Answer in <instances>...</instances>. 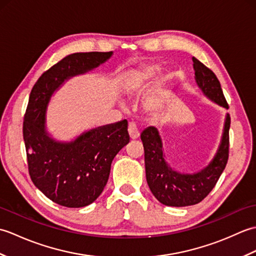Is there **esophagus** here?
Here are the masks:
<instances>
[{"instance_id": "esophagus-1", "label": "esophagus", "mask_w": 256, "mask_h": 256, "mask_svg": "<svg viewBox=\"0 0 256 256\" xmlns=\"http://www.w3.org/2000/svg\"><path fill=\"white\" fill-rule=\"evenodd\" d=\"M128 131L130 138H131L132 140H136L140 136V132H138V126H136V124H135L134 122H131V123L128 124Z\"/></svg>"}]
</instances>
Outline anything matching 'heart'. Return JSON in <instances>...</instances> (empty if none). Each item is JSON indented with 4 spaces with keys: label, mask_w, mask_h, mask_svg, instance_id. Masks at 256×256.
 I'll list each match as a JSON object with an SVG mask.
<instances>
[{
    "label": "heart",
    "mask_w": 256,
    "mask_h": 256,
    "mask_svg": "<svg viewBox=\"0 0 256 256\" xmlns=\"http://www.w3.org/2000/svg\"><path fill=\"white\" fill-rule=\"evenodd\" d=\"M158 72H160V67L157 66H150L140 70V72H136L132 76L131 80H130L128 89L131 91L136 90L138 86L145 84L146 81L155 78L156 76L158 74Z\"/></svg>",
    "instance_id": "1"
}]
</instances>
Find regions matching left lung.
<instances>
[{
	"instance_id": "obj_1",
	"label": "left lung",
	"mask_w": 256,
	"mask_h": 256,
	"mask_svg": "<svg viewBox=\"0 0 256 256\" xmlns=\"http://www.w3.org/2000/svg\"><path fill=\"white\" fill-rule=\"evenodd\" d=\"M194 79L202 94L220 106L229 108L216 76L197 58L192 57ZM231 118L226 114L221 144L210 164L198 172L182 174L172 170L165 160L160 133L154 126L140 134L144 146L146 180L152 194L160 204L186 206L199 204L219 180L229 158V128Z\"/></svg>"
}]
</instances>
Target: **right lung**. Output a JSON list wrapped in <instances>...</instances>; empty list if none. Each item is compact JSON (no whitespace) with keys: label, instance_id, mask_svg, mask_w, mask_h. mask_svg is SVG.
I'll use <instances>...</instances> for the list:
<instances>
[{"label":"right lung","instance_id":"add662e5","mask_svg":"<svg viewBox=\"0 0 256 256\" xmlns=\"http://www.w3.org/2000/svg\"><path fill=\"white\" fill-rule=\"evenodd\" d=\"M112 54H72L42 74L30 91L23 123L30 176L47 198L67 208L86 206L101 194L113 158L130 142L128 121L92 128L72 142H58L46 132L48 103L64 81L99 67Z\"/></svg>","mask_w":256,"mask_h":256}]
</instances>
